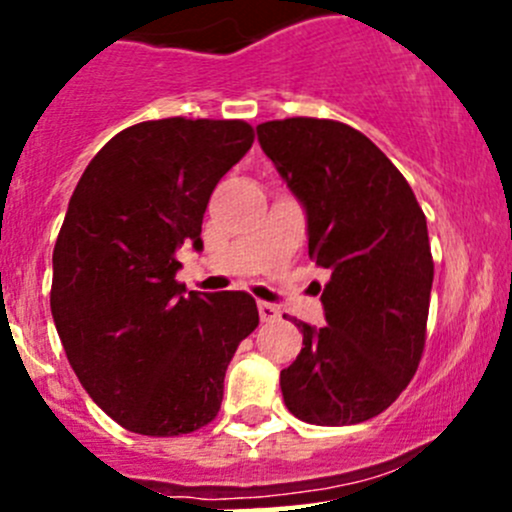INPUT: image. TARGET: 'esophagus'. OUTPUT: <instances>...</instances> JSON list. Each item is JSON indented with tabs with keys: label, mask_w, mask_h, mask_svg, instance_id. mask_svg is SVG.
Segmentation results:
<instances>
[{
	"label": "esophagus",
	"mask_w": 512,
	"mask_h": 512,
	"mask_svg": "<svg viewBox=\"0 0 512 512\" xmlns=\"http://www.w3.org/2000/svg\"><path fill=\"white\" fill-rule=\"evenodd\" d=\"M257 309H260L262 322H277V319H280V307H275V304L257 302Z\"/></svg>",
	"instance_id": "34e87169"
}]
</instances>
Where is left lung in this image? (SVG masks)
Returning <instances> with one entry per match:
<instances>
[{
  "label": "left lung",
  "mask_w": 512,
  "mask_h": 512,
  "mask_svg": "<svg viewBox=\"0 0 512 512\" xmlns=\"http://www.w3.org/2000/svg\"><path fill=\"white\" fill-rule=\"evenodd\" d=\"M257 141L302 203L309 257L329 270L327 324L285 314L302 349L280 374L282 399L317 426L369 421L399 399L421 361L433 285L426 215L396 165L347 123L267 121Z\"/></svg>",
  "instance_id": "8db88e82"
}]
</instances>
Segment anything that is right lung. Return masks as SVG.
Instances as JSON below:
<instances>
[{"label": "right lung", "mask_w": 512, "mask_h": 512, "mask_svg": "<svg viewBox=\"0 0 512 512\" xmlns=\"http://www.w3.org/2000/svg\"><path fill=\"white\" fill-rule=\"evenodd\" d=\"M245 121L163 118L126 128L96 153L54 245L51 317L94 404L141 436L213 421L227 364L260 324L247 292L178 285L180 245L220 178L250 151Z\"/></svg>", "instance_id": "obj_1"}]
</instances>
